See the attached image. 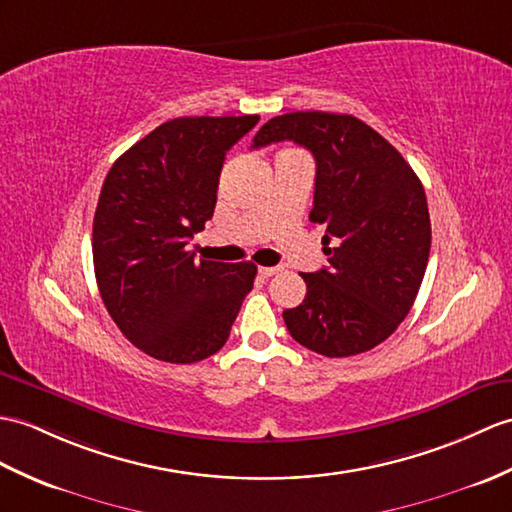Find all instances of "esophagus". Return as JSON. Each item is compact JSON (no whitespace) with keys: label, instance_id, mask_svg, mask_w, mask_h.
<instances>
[{"label":"esophagus","instance_id":"obj_1","mask_svg":"<svg viewBox=\"0 0 512 512\" xmlns=\"http://www.w3.org/2000/svg\"><path fill=\"white\" fill-rule=\"evenodd\" d=\"M279 270H281V268H275V266H272V268H264V266H261V268H259V275L264 277V279H268V277H272V275H277Z\"/></svg>","mask_w":512,"mask_h":512}]
</instances>
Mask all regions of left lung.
Segmentation results:
<instances>
[{
  "label": "left lung",
  "instance_id": "8db88e82",
  "mask_svg": "<svg viewBox=\"0 0 512 512\" xmlns=\"http://www.w3.org/2000/svg\"><path fill=\"white\" fill-rule=\"evenodd\" d=\"M294 141L316 159L310 220L325 227L329 266L301 272L307 294L283 312L290 336L327 358L384 342L417 299L432 244L419 176L353 115L296 111L259 128L253 148Z\"/></svg>",
  "mask_w": 512,
  "mask_h": 512
}]
</instances>
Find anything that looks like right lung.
Segmentation results:
<instances>
[{
    "mask_svg": "<svg viewBox=\"0 0 512 512\" xmlns=\"http://www.w3.org/2000/svg\"><path fill=\"white\" fill-rule=\"evenodd\" d=\"M259 115L178 117L113 163L93 218V268L115 325L150 358L194 364L229 340L257 266L194 259L224 157Z\"/></svg>",
    "mask_w": 512,
    "mask_h": 512,
    "instance_id": "1",
    "label": "right lung"
}]
</instances>
